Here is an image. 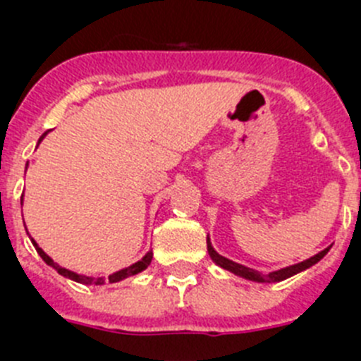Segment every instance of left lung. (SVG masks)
Segmentation results:
<instances>
[{
	"instance_id": "8db88e82",
	"label": "left lung",
	"mask_w": 361,
	"mask_h": 361,
	"mask_svg": "<svg viewBox=\"0 0 361 361\" xmlns=\"http://www.w3.org/2000/svg\"><path fill=\"white\" fill-rule=\"evenodd\" d=\"M329 249H331V247L324 249L322 252H318V255L311 256L309 259H303V262H300V263H294V265L280 269V271L259 272V271H255V269L245 267V265H241V263L233 262V259L225 258V256L218 255V252L214 250V247H212L209 236H207V250H209V256H211L212 262H214L216 265H219V267L225 269V271L233 272V274L240 276V278H245V280H250V281H258V283H276V281L287 280V278H290V276H294V274H298V272H302V271H305V269L312 267L314 263H318L319 259L327 255Z\"/></svg>"
}]
</instances>
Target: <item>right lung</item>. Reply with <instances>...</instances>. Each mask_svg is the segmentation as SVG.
<instances>
[{
    "mask_svg": "<svg viewBox=\"0 0 361 361\" xmlns=\"http://www.w3.org/2000/svg\"><path fill=\"white\" fill-rule=\"evenodd\" d=\"M45 136H47V133L43 134L42 137H39V142H42V140ZM21 200H23V196H21ZM32 245L36 247L37 255L42 256L43 262H45L47 265H50V267H52V269H56V271H58V274L65 276V278H68V280H74V281H78V283H83V285H103V283H105V281H109V283H116V281L125 280V278H128V276H134V274H137V272L145 271V269L150 265V262H152V250H149V252H147V255L143 256V258L140 259V262L133 263V265H128V267H125V269H121V271L114 272V274L109 276V280H105V278H92V276L78 274V272H74V271H68V269H65V267H61V265H58V263H56L54 259L50 258V256H47L45 250H43L42 247L37 245V243L34 240H32Z\"/></svg>",
    "mask_w": 361,
    "mask_h": 361,
    "instance_id": "obj_1",
    "label": "right lung"
}]
</instances>
